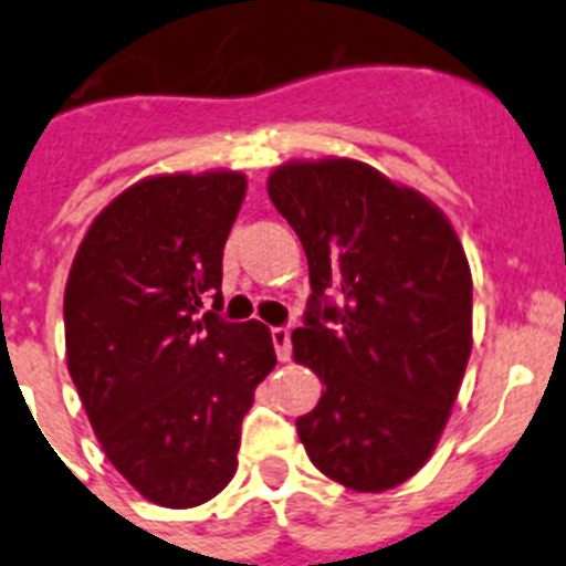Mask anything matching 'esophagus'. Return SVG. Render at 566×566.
<instances>
[{"label":"esophagus","instance_id":"esophagus-1","mask_svg":"<svg viewBox=\"0 0 566 566\" xmlns=\"http://www.w3.org/2000/svg\"><path fill=\"white\" fill-rule=\"evenodd\" d=\"M271 340H273V346H276L279 360H282V363L290 360V352H293V346H290V329H287V326H273Z\"/></svg>","mask_w":566,"mask_h":566}]
</instances>
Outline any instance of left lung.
<instances>
[{
  "label": "left lung",
  "mask_w": 566,
  "mask_h": 566,
  "mask_svg": "<svg viewBox=\"0 0 566 566\" xmlns=\"http://www.w3.org/2000/svg\"><path fill=\"white\" fill-rule=\"evenodd\" d=\"M268 195L310 262L293 357L324 394L295 421L301 443L346 489H394L436 450L472 355L461 240L424 195L355 158L282 164Z\"/></svg>",
  "instance_id": "obj_1"
}]
</instances>
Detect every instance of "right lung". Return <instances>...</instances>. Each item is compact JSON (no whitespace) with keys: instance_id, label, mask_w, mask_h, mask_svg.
<instances>
[{"instance_id":"right-lung-1","label":"right lung","mask_w":566,"mask_h":566,"mask_svg":"<svg viewBox=\"0 0 566 566\" xmlns=\"http://www.w3.org/2000/svg\"><path fill=\"white\" fill-rule=\"evenodd\" d=\"M245 187L231 170L145 178L94 218L69 271L72 382L105 458L164 509L229 485L253 390L276 366L265 324L218 315Z\"/></svg>"}]
</instances>
